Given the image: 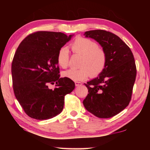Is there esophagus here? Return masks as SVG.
Wrapping results in <instances>:
<instances>
[{
    "mask_svg": "<svg viewBox=\"0 0 150 150\" xmlns=\"http://www.w3.org/2000/svg\"><path fill=\"white\" fill-rule=\"evenodd\" d=\"M75 85L76 87H79V86H81V85H82V83H81V82H78V81H75Z\"/></svg>",
    "mask_w": 150,
    "mask_h": 150,
    "instance_id": "esophagus-1",
    "label": "esophagus"
}]
</instances>
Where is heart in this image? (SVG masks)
I'll return each mask as SVG.
<instances>
[{
  "mask_svg": "<svg viewBox=\"0 0 150 150\" xmlns=\"http://www.w3.org/2000/svg\"><path fill=\"white\" fill-rule=\"evenodd\" d=\"M72 52L82 55L79 69H70L62 73L63 77L74 81H81L88 75L95 77L100 74L106 67L107 55L103 48L98 47L97 43L86 38L79 36L71 44ZM69 51L65 46L59 49L57 55V62L62 68L65 69L69 65Z\"/></svg>",
  "mask_w": 150,
  "mask_h": 150,
  "instance_id": "obj_1",
  "label": "heart"
}]
</instances>
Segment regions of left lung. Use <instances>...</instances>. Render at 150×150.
I'll return each mask as SVG.
<instances>
[{
    "label": "left lung",
    "instance_id": "obj_1",
    "mask_svg": "<svg viewBox=\"0 0 150 150\" xmlns=\"http://www.w3.org/2000/svg\"><path fill=\"white\" fill-rule=\"evenodd\" d=\"M84 35L99 43L107 55V62L98 77L85 83L88 93L83 105L96 117H112L123 110L131 100L136 77L133 54L112 32L95 30L86 32Z\"/></svg>",
    "mask_w": 150,
    "mask_h": 150
}]
</instances>
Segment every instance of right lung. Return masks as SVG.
Masks as SVG:
<instances>
[{
  "mask_svg": "<svg viewBox=\"0 0 150 150\" xmlns=\"http://www.w3.org/2000/svg\"><path fill=\"white\" fill-rule=\"evenodd\" d=\"M62 32L38 31L30 34L17 48L12 63L14 95L26 115L36 120H47L63 110L65 96L75 88L69 79L60 78L57 55L69 42ZM56 83L54 90L48 88Z\"/></svg>",
  "mask_w": 150,
  "mask_h": 150,
  "instance_id": "right-lung-1",
  "label": "right lung"
}]
</instances>
